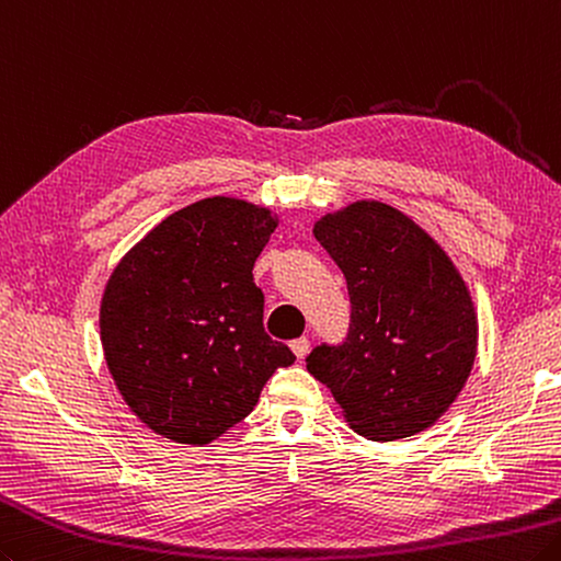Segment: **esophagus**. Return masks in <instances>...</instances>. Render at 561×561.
Returning <instances> with one entry per match:
<instances>
[{
  "mask_svg": "<svg viewBox=\"0 0 561 561\" xmlns=\"http://www.w3.org/2000/svg\"><path fill=\"white\" fill-rule=\"evenodd\" d=\"M309 350H311V343H309V337H296V340H291V353L299 357V359H304L306 355H309Z\"/></svg>",
  "mask_w": 561,
  "mask_h": 561,
  "instance_id": "1",
  "label": "esophagus"
}]
</instances>
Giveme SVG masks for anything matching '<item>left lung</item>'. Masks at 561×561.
Returning <instances> with one entry per match:
<instances>
[{
  "label": "left lung",
  "instance_id": "8db88e82",
  "mask_svg": "<svg viewBox=\"0 0 561 561\" xmlns=\"http://www.w3.org/2000/svg\"><path fill=\"white\" fill-rule=\"evenodd\" d=\"M313 236L347 282L343 345H318L306 369L331 389L347 425L377 443L443 419L471 375L479 323L462 274L399 208L359 199L325 214Z\"/></svg>",
  "mask_w": 561,
  "mask_h": 561
}]
</instances>
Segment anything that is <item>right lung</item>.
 Here are the masks:
<instances>
[{
    "label": "right lung",
    "instance_id": "add662e5",
    "mask_svg": "<svg viewBox=\"0 0 561 561\" xmlns=\"http://www.w3.org/2000/svg\"><path fill=\"white\" fill-rule=\"evenodd\" d=\"M279 216L233 196L170 214L118 260L99 333L128 409L152 433L206 445L255 409L277 367L296 359L262 328L252 267Z\"/></svg>",
    "mask_w": 561,
    "mask_h": 561
}]
</instances>
